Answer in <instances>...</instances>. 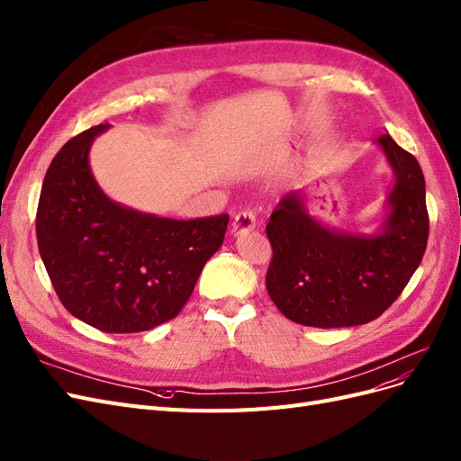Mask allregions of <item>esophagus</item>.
I'll return each mask as SVG.
<instances>
[{
    "label": "esophagus",
    "mask_w": 461,
    "mask_h": 461,
    "mask_svg": "<svg viewBox=\"0 0 461 461\" xmlns=\"http://www.w3.org/2000/svg\"><path fill=\"white\" fill-rule=\"evenodd\" d=\"M257 228V214L252 211H241L240 214H235L233 218V226H231V231L233 235H241V233H247L250 230Z\"/></svg>",
    "instance_id": "34e87169"
}]
</instances>
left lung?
Segmentation results:
<instances>
[{
    "instance_id": "8db88e82",
    "label": "left lung",
    "mask_w": 461,
    "mask_h": 461,
    "mask_svg": "<svg viewBox=\"0 0 461 461\" xmlns=\"http://www.w3.org/2000/svg\"><path fill=\"white\" fill-rule=\"evenodd\" d=\"M394 172L389 216L374 235L325 228L293 191L270 216L266 289L281 314L308 328L374 321L408 285L425 255L429 214L420 162L389 133L377 138Z\"/></svg>"
}]
</instances>
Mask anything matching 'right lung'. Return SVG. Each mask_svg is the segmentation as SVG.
I'll return each mask as SVG.
<instances>
[{
	"label": "right lung",
	"mask_w": 461,
	"mask_h": 461,
	"mask_svg": "<svg viewBox=\"0 0 461 461\" xmlns=\"http://www.w3.org/2000/svg\"><path fill=\"white\" fill-rule=\"evenodd\" d=\"M97 124L67 141L41 184L36 237L59 301L105 333L149 331L180 314L224 243L230 216L172 220L111 201L90 168Z\"/></svg>",
	"instance_id": "add662e5"
}]
</instances>
